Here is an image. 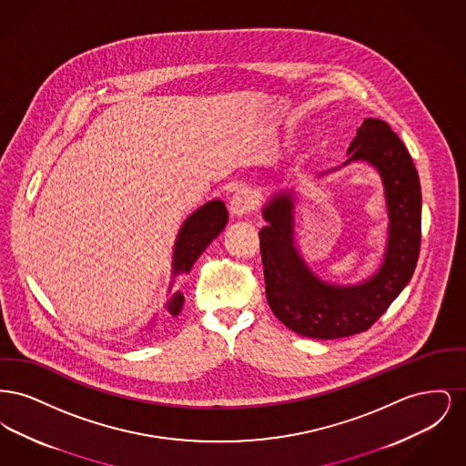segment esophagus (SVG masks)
Listing matches in <instances>:
<instances>
[{"mask_svg":"<svg viewBox=\"0 0 466 466\" xmlns=\"http://www.w3.org/2000/svg\"><path fill=\"white\" fill-rule=\"evenodd\" d=\"M257 206V200L251 196V192L248 190H238L228 202V211L234 217H244L249 215Z\"/></svg>","mask_w":466,"mask_h":466,"instance_id":"esophagus-1","label":"esophagus"}]
</instances>
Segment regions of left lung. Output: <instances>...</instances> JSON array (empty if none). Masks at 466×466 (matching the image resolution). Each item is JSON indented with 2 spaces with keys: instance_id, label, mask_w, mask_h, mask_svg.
<instances>
[{
  "instance_id": "obj_1",
  "label": "left lung",
  "mask_w": 466,
  "mask_h": 466,
  "mask_svg": "<svg viewBox=\"0 0 466 466\" xmlns=\"http://www.w3.org/2000/svg\"><path fill=\"white\" fill-rule=\"evenodd\" d=\"M351 160H367L380 173L390 241L384 264L358 287L319 281L293 246V199L279 194L264 209L260 230L266 297L276 318L304 337L339 339L369 330L410 281L421 248V185L397 134L384 120L365 118L350 145ZM346 162V164H348Z\"/></svg>"
}]
</instances>
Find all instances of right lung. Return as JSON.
Listing matches in <instances>:
<instances>
[{"instance_id":"add662e5","label":"right lung","mask_w":466,"mask_h":466,"mask_svg":"<svg viewBox=\"0 0 466 466\" xmlns=\"http://www.w3.org/2000/svg\"><path fill=\"white\" fill-rule=\"evenodd\" d=\"M227 208L222 200H211L204 204L188 220L183 223L177 234L175 246V274L188 272L194 262L199 258L200 253L209 246V243L222 232L227 225ZM183 306V295L175 293L169 302L167 310L177 316Z\"/></svg>"}]
</instances>
